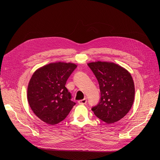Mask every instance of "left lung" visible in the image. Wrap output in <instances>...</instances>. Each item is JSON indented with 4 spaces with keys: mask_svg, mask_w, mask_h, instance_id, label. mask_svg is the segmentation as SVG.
<instances>
[{
    "mask_svg": "<svg viewBox=\"0 0 160 160\" xmlns=\"http://www.w3.org/2000/svg\"><path fill=\"white\" fill-rule=\"evenodd\" d=\"M76 67L74 63L56 62L32 74L27 88L28 102L34 114L47 124L60 122L75 105L65 83Z\"/></svg>",
    "mask_w": 160,
    "mask_h": 160,
    "instance_id": "8db88e82",
    "label": "left lung"
}]
</instances>
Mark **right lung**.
<instances>
[{"label": "right lung", "instance_id": "right-lung-1", "mask_svg": "<svg viewBox=\"0 0 160 160\" xmlns=\"http://www.w3.org/2000/svg\"><path fill=\"white\" fill-rule=\"evenodd\" d=\"M98 82L100 100L91 109L98 119L107 124L119 121L131 109L135 87L131 74L121 66L108 62L88 63Z\"/></svg>", "mask_w": 160, "mask_h": 160}]
</instances>
